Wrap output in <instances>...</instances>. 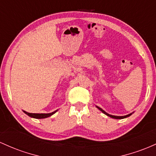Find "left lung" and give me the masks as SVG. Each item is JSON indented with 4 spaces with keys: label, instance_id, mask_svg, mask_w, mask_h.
Instances as JSON below:
<instances>
[{
    "label": "left lung",
    "instance_id": "8db88e82",
    "mask_svg": "<svg viewBox=\"0 0 156 156\" xmlns=\"http://www.w3.org/2000/svg\"><path fill=\"white\" fill-rule=\"evenodd\" d=\"M97 108L98 109H99L100 110V111L102 112L103 113H105V115H107V116H110V117H111V118H113V119H125V118H126V117H128V116H130V115H131V113L130 114H128V115H127V116H112V115H110V114H108V113H107L105 111H103L102 109H101V108H99V107H97Z\"/></svg>",
    "mask_w": 156,
    "mask_h": 156
}]
</instances>
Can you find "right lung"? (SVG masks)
Listing matches in <instances>:
<instances>
[{"mask_svg":"<svg viewBox=\"0 0 156 156\" xmlns=\"http://www.w3.org/2000/svg\"><path fill=\"white\" fill-rule=\"evenodd\" d=\"M23 112L26 113V114H27L28 116L32 117V118L45 119V118H47V117L51 116V115H53L54 113H55L56 112H57V111L52 112V113H28V112L26 111H23Z\"/></svg>","mask_w":156,"mask_h":156,"instance_id":"1","label":"right lung"}]
</instances>
